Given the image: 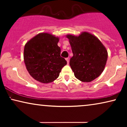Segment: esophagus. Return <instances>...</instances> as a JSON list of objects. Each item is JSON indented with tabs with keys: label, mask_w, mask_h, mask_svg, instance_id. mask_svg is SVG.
I'll return each mask as SVG.
<instances>
[{
	"label": "esophagus",
	"mask_w": 127,
	"mask_h": 127,
	"mask_svg": "<svg viewBox=\"0 0 127 127\" xmlns=\"http://www.w3.org/2000/svg\"><path fill=\"white\" fill-rule=\"evenodd\" d=\"M65 60H66V61H67V64H68L69 62V58H66L65 59Z\"/></svg>",
	"instance_id": "esophagus-1"
}]
</instances>
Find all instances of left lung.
<instances>
[{
	"label": "left lung",
	"instance_id": "obj_1",
	"mask_svg": "<svg viewBox=\"0 0 127 127\" xmlns=\"http://www.w3.org/2000/svg\"><path fill=\"white\" fill-rule=\"evenodd\" d=\"M66 37L73 54L69 64L76 78L88 83L98 77L105 69L108 56L101 41L87 32H83L79 36L69 34Z\"/></svg>",
	"mask_w": 127,
	"mask_h": 127
}]
</instances>
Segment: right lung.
Segmentation results:
<instances>
[{
  "label": "right lung",
  "instance_id": "right-lung-1",
  "mask_svg": "<svg viewBox=\"0 0 127 127\" xmlns=\"http://www.w3.org/2000/svg\"><path fill=\"white\" fill-rule=\"evenodd\" d=\"M60 40L53 34L40 33L25 45L24 60L30 75L39 82L47 84L59 77L67 62L61 57Z\"/></svg>",
  "mask_w": 127,
  "mask_h": 127
}]
</instances>
